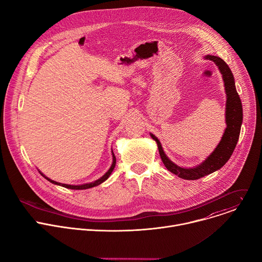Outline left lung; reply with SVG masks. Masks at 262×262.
Masks as SVG:
<instances>
[{"label":"left lung","mask_w":262,"mask_h":262,"mask_svg":"<svg viewBox=\"0 0 262 262\" xmlns=\"http://www.w3.org/2000/svg\"><path fill=\"white\" fill-rule=\"evenodd\" d=\"M205 59L213 61L216 66L219 67L222 76L223 81L225 84V91L227 95L226 100V124L227 127L224 133L221 142L214 149V151L199 166L195 168H181L174 163H172L167 156L165 155L162 145L159 141V139L150 134L151 138L157 142L159 152L161 156V159L165 165V167L172 172L173 174L177 175L180 178L188 179V180H196L199 179L205 175H208L219 169H221L224 165H225L230 157L232 156L234 148L236 146V143L239 138L241 133V126L243 123V106H242V100L239 98V95L235 88L234 78L231 72V69L229 66L225 63V61L222 60L221 58L216 56L207 55L205 56Z\"/></svg>","instance_id":"8db88e82"}]
</instances>
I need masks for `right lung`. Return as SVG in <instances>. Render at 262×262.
Instances as JSON below:
<instances>
[{
  "label": "right lung",
  "instance_id": "1",
  "mask_svg": "<svg viewBox=\"0 0 262 262\" xmlns=\"http://www.w3.org/2000/svg\"><path fill=\"white\" fill-rule=\"evenodd\" d=\"M112 155H113V163H112V166H111V168L108 169V171H107L102 177H100L99 179H97V180H95V181H93V182H90V183H86V184H82V185L64 184V183H60V182L54 181V180H52V179L46 177L41 172H40V174H41L45 178H47L50 182H52V183H54V184H57V185H61V186H63V188H66V189H71V190H86V189H90V188H93V186H96V185L102 183L104 180H106V179L108 178V176L111 175V173L113 172V170H114V168H115V165H116V158H115L114 154H112Z\"/></svg>",
  "mask_w": 262,
  "mask_h": 262
}]
</instances>
